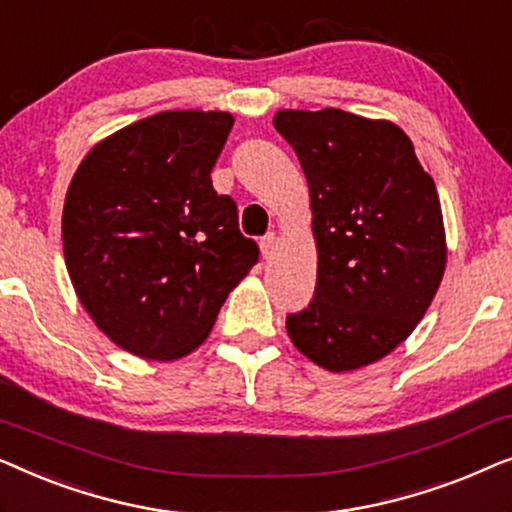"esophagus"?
Instances as JSON below:
<instances>
[{"instance_id": "obj_1", "label": "esophagus", "mask_w": 512, "mask_h": 512, "mask_svg": "<svg viewBox=\"0 0 512 512\" xmlns=\"http://www.w3.org/2000/svg\"><path fill=\"white\" fill-rule=\"evenodd\" d=\"M277 244H279V240H277V235H275V233H268V235L263 237V240H261V254H263L265 261H268V258L275 256Z\"/></svg>"}]
</instances>
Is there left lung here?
<instances>
[{
  "mask_svg": "<svg viewBox=\"0 0 512 512\" xmlns=\"http://www.w3.org/2000/svg\"><path fill=\"white\" fill-rule=\"evenodd\" d=\"M275 128L310 188L317 289L286 317L300 354L349 373L394 352L429 310L447 263L436 184L384 118L282 109Z\"/></svg>",
  "mask_w": 512,
  "mask_h": 512,
  "instance_id": "obj_1",
  "label": "left lung"
}]
</instances>
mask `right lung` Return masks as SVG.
I'll use <instances>...</instances> for the list:
<instances>
[{
	"label": "right lung",
	"instance_id": "obj_1",
	"mask_svg": "<svg viewBox=\"0 0 512 512\" xmlns=\"http://www.w3.org/2000/svg\"><path fill=\"white\" fill-rule=\"evenodd\" d=\"M233 123L200 109L142 118L97 142L67 188L62 249L76 296L139 359L198 349L258 261L233 198L209 177Z\"/></svg>",
	"mask_w": 512,
	"mask_h": 512
}]
</instances>
